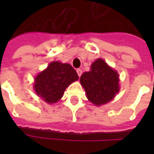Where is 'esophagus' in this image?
I'll list each match as a JSON object with an SVG mask.
<instances>
[{"instance_id":"esophagus-1","label":"esophagus","mask_w":154,"mask_h":154,"mask_svg":"<svg viewBox=\"0 0 154 154\" xmlns=\"http://www.w3.org/2000/svg\"><path fill=\"white\" fill-rule=\"evenodd\" d=\"M77 74H78V76H79V77H80L82 74V70L81 69H77Z\"/></svg>"}]
</instances>
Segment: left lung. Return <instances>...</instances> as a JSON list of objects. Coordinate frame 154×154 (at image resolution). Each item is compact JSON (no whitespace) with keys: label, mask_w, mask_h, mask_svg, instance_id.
<instances>
[{"label":"left lung","mask_w":154,"mask_h":154,"mask_svg":"<svg viewBox=\"0 0 154 154\" xmlns=\"http://www.w3.org/2000/svg\"><path fill=\"white\" fill-rule=\"evenodd\" d=\"M87 98L94 105H101L112 100L119 91L117 72L102 59H97L91 65V70L84 72L80 78Z\"/></svg>","instance_id":"1"}]
</instances>
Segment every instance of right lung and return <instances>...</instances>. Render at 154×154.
Instances as JSON below:
<instances>
[{"label":"right lung","mask_w":154,"mask_h":154,"mask_svg":"<svg viewBox=\"0 0 154 154\" xmlns=\"http://www.w3.org/2000/svg\"><path fill=\"white\" fill-rule=\"evenodd\" d=\"M78 79L76 70L70 65L53 61L35 78L34 89L38 96L48 103H56L65 89Z\"/></svg>","instance_id":"right-lung-1"}]
</instances>
